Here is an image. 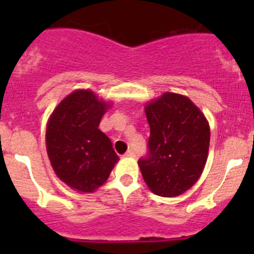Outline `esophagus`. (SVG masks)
Wrapping results in <instances>:
<instances>
[{"instance_id":"esophagus-1","label":"esophagus","mask_w":254,"mask_h":254,"mask_svg":"<svg viewBox=\"0 0 254 254\" xmlns=\"http://www.w3.org/2000/svg\"><path fill=\"white\" fill-rule=\"evenodd\" d=\"M125 156H127V157H134L135 152L132 150H127V153H125Z\"/></svg>"}]
</instances>
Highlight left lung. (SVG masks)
<instances>
[{
    "label": "left lung",
    "mask_w": 254,
    "mask_h": 254,
    "mask_svg": "<svg viewBox=\"0 0 254 254\" xmlns=\"http://www.w3.org/2000/svg\"><path fill=\"white\" fill-rule=\"evenodd\" d=\"M145 112L150 125L148 152L137 161L143 181L157 195H181L205 167L209 123L188 97L171 92L150 102Z\"/></svg>",
    "instance_id": "obj_1"
}]
</instances>
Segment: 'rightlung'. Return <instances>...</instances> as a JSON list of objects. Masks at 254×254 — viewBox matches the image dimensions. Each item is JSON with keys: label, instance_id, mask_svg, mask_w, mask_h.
Listing matches in <instances>:
<instances>
[{"label": "right lung", "instance_id": "add662e5", "mask_svg": "<svg viewBox=\"0 0 254 254\" xmlns=\"http://www.w3.org/2000/svg\"><path fill=\"white\" fill-rule=\"evenodd\" d=\"M109 104L88 89L61 101L47 127V151L56 176L77 191L92 193L108 179L119 157L98 129Z\"/></svg>", "mask_w": 254, "mask_h": 254}]
</instances>
